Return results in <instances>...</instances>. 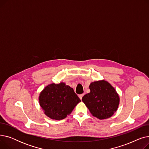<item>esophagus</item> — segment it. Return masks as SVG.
Masks as SVG:
<instances>
[{"instance_id":"1","label":"esophagus","mask_w":149,"mask_h":149,"mask_svg":"<svg viewBox=\"0 0 149 149\" xmlns=\"http://www.w3.org/2000/svg\"><path fill=\"white\" fill-rule=\"evenodd\" d=\"M83 95H84L83 93V94H80V95H79V98H80V100H81V99H82V98H83Z\"/></svg>"}]
</instances>
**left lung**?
I'll return each instance as SVG.
<instances>
[{"label":"left lung","mask_w":149,"mask_h":149,"mask_svg":"<svg viewBox=\"0 0 149 149\" xmlns=\"http://www.w3.org/2000/svg\"><path fill=\"white\" fill-rule=\"evenodd\" d=\"M91 92L84 95L82 101L91 114L99 120L110 118L116 111L120 97L112 86L104 80L91 83Z\"/></svg>","instance_id":"8db88e82"}]
</instances>
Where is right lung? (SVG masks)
Segmentation results:
<instances>
[{"label": "right lung", "instance_id": "1", "mask_svg": "<svg viewBox=\"0 0 149 149\" xmlns=\"http://www.w3.org/2000/svg\"><path fill=\"white\" fill-rule=\"evenodd\" d=\"M80 101L74 89L63 82L48 85L39 95V103L45 114L56 120L65 118Z\"/></svg>", "mask_w": 149, "mask_h": 149}]
</instances>
